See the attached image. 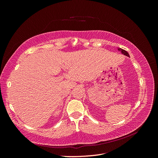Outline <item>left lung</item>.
Here are the masks:
<instances>
[{
    "mask_svg": "<svg viewBox=\"0 0 158 158\" xmlns=\"http://www.w3.org/2000/svg\"><path fill=\"white\" fill-rule=\"evenodd\" d=\"M118 49L119 50V51L122 52V53H123V54L126 55V56H130L129 54H128V53H127L126 51H125V50H124V49H121V48H119V49Z\"/></svg>",
    "mask_w": 158,
    "mask_h": 158,
    "instance_id": "1",
    "label": "left lung"
}]
</instances>
